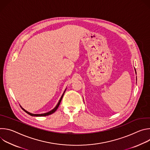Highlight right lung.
Segmentation results:
<instances>
[{"label":"right lung","instance_id":"right-lung-1","mask_svg":"<svg viewBox=\"0 0 150 150\" xmlns=\"http://www.w3.org/2000/svg\"><path fill=\"white\" fill-rule=\"evenodd\" d=\"M64 93L63 94V95H62V96L61 97V98H60V100L59 101V102H58V103H57V104L56 105V106L55 107V108L52 110H51V111H50V112H47V113H43V114H33V113H30V112H27V111H26L25 110H24L23 108H22L23 109V110H24L27 114H28V115H31V116H48V115H51V114H52V113H53L54 112H55L56 111V110L57 109V108H58V107L59 106V105H60V102H61V101H62V97H63V94H64Z\"/></svg>","mask_w":150,"mask_h":150}]
</instances>
